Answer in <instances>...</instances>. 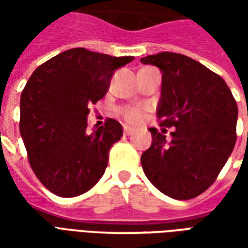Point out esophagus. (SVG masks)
Returning <instances> with one entry per match:
<instances>
[{
    "instance_id": "34e87169",
    "label": "esophagus",
    "mask_w": 248,
    "mask_h": 248,
    "mask_svg": "<svg viewBox=\"0 0 248 248\" xmlns=\"http://www.w3.org/2000/svg\"><path fill=\"white\" fill-rule=\"evenodd\" d=\"M124 135H131L133 133H134V129H131L130 126L124 124Z\"/></svg>"
}]
</instances>
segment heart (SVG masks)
<instances>
[{"label":"heart","instance_id":"b5f03b06","mask_svg":"<svg viewBox=\"0 0 248 248\" xmlns=\"http://www.w3.org/2000/svg\"><path fill=\"white\" fill-rule=\"evenodd\" d=\"M121 115L124 117V121L130 124H140L143 121L146 115L145 106H127V108H121Z\"/></svg>","mask_w":248,"mask_h":248}]
</instances>
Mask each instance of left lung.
I'll use <instances>...</instances> for the list:
<instances>
[{
  "mask_svg": "<svg viewBox=\"0 0 248 248\" xmlns=\"http://www.w3.org/2000/svg\"><path fill=\"white\" fill-rule=\"evenodd\" d=\"M162 71L156 115L175 127L167 142L151 127V146L140 156L146 177L174 199L207 190L223 169L236 140L238 106L224 79L190 57L163 51L140 58Z\"/></svg>",
  "mask_w": 248,
  "mask_h": 248,
  "instance_id": "obj_1",
  "label": "left lung"
}]
</instances>
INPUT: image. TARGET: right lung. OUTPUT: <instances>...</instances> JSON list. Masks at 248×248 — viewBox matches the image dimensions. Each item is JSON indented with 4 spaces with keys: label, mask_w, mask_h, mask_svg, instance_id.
<instances>
[{
    "label": "right lung",
    "mask_w": 248,
    "mask_h": 248,
    "mask_svg": "<svg viewBox=\"0 0 248 248\" xmlns=\"http://www.w3.org/2000/svg\"><path fill=\"white\" fill-rule=\"evenodd\" d=\"M133 60L76 47L30 76L21 94L19 133L33 171L53 194L81 195L103 175L124 131L113 118L89 131V106L105 97L114 71Z\"/></svg>",
    "instance_id": "1"
}]
</instances>
